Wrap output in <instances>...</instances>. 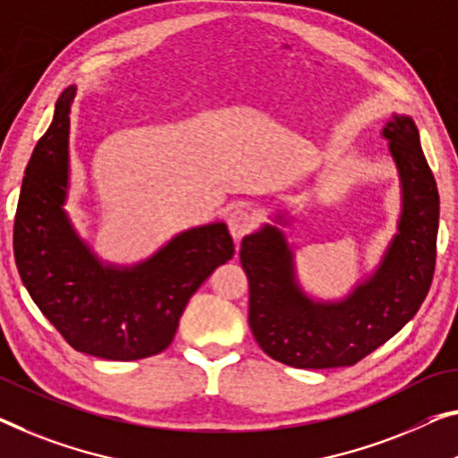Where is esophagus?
Returning a JSON list of instances; mask_svg holds the SVG:
<instances>
[{
	"label": "esophagus",
	"instance_id": "34e87169",
	"mask_svg": "<svg viewBox=\"0 0 458 458\" xmlns=\"http://www.w3.org/2000/svg\"><path fill=\"white\" fill-rule=\"evenodd\" d=\"M227 225H229V231L233 239H242L248 231L253 227V215L250 213L248 208L239 207L235 210H231L229 216H227Z\"/></svg>",
	"mask_w": 458,
	"mask_h": 458
}]
</instances>
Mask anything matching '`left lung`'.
I'll use <instances>...</instances> for the list:
<instances>
[{
  "label": "left lung",
  "mask_w": 458,
  "mask_h": 458,
  "mask_svg": "<svg viewBox=\"0 0 458 458\" xmlns=\"http://www.w3.org/2000/svg\"><path fill=\"white\" fill-rule=\"evenodd\" d=\"M399 174L397 233L377 270L344 299L309 297L297 278L283 229L266 223L242 242L250 278V327L266 354L294 369L352 367L418 313L436 266L440 196L411 116L393 114L383 129ZM274 221L288 225V216Z\"/></svg>",
  "instance_id": "obj_1"
}]
</instances>
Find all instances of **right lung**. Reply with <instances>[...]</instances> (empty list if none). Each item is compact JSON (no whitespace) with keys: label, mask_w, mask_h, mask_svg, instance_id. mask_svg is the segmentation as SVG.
<instances>
[{"label":"right lung","mask_w":458,"mask_h":458,"mask_svg":"<svg viewBox=\"0 0 458 458\" xmlns=\"http://www.w3.org/2000/svg\"><path fill=\"white\" fill-rule=\"evenodd\" d=\"M75 86L55 104L34 147L13 223L20 278L69 346L106 360H139L170 346L199 286L233 258L225 223L182 231L132 266L104 262L69 219V124Z\"/></svg>","instance_id":"right-lung-1"}]
</instances>
